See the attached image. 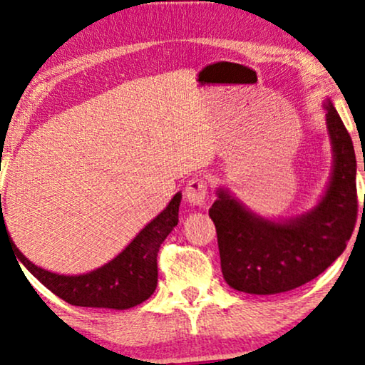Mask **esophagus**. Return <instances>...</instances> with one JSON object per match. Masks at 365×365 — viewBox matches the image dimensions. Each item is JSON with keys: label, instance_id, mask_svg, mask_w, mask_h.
Listing matches in <instances>:
<instances>
[{"label": "esophagus", "instance_id": "obj_1", "mask_svg": "<svg viewBox=\"0 0 365 365\" xmlns=\"http://www.w3.org/2000/svg\"><path fill=\"white\" fill-rule=\"evenodd\" d=\"M184 195H186V200L190 205H204L207 197V182L199 178L190 179L186 184V189H184Z\"/></svg>", "mask_w": 365, "mask_h": 365}]
</instances>
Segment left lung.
Returning a JSON list of instances; mask_svg holds the SVG:
<instances>
[{
    "label": "left lung",
    "mask_w": 365,
    "mask_h": 365,
    "mask_svg": "<svg viewBox=\"0 0 365 365\" xmlns=\"http://www.w3.org/2000/svg\"><path fill=\"white\" fill-rule=\"evenodd\" d=\"M323 108L333 166L315 207L290 218H267L228 187L215 190L209 215L217 228L223 279L235 290L289 292L318 277L346 250L357 218L356 153L331 99H324Z\"/></svg>",
    "instance_id": "8db88e82"
}]
</instances>
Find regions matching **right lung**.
<instances>
[{"mask_svg":"<svg viewBox=\"0 0 365 365\" xmlns=\"http://www.w3.org/2000/svg\"><path fill=\"white\" fill-rule=\"evenodd\" d=\"M181 199L182 194L178 192L166 205V209L140 230L135 238L119 255L112 257L104 266L85 274L66 276V274H57L36 266L21 253L11 237L8 238L19 261L18 264L24 266L34 277L41 280L61 300L76 307L127 310V308L140 305L155 292L156 284H158L156 256H158L161 243L178 225ZM3 235L9 233L1 210V240Z\"/></svg>","mask_w":365,"mask_h":365,"instance_id":"right-lung-1","label":"right lung"}]
</instances>
